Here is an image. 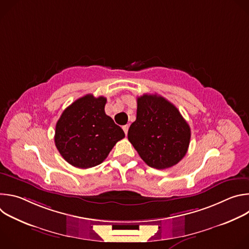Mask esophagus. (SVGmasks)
<instances>
[{
  "label": "esophagus",
  "mask_w": 249,
  "mask_h": 249,
  "mask_svg": "<svg viewBox=\"0 0 249 249\" xmlns=\"http://www.w3.org/2000/svg\"><path fill=\"white\" fill-rule=\"evenodd\" d=\"M122 128H123V131L125 132V134L127 135V133H128V129H129V126H128V125H124Z\"/></svg>",
  "instance_id": "1"
}]
</instances>
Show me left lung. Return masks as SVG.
I'll return each mask as SVG.
<instances>
[{
  "label": "left lung",
  "mask_w": 249,
  "mask_h": 249,
  "mask_svg": "<svg viewBox=\"0 0 249 249\" xmlns=\"http://www.w3.org/2000/svg\"><path fill=\"white\" fill-rule=\"evenodd\" d=\"M191 131L175 106L157 94L137 98V118L128 140L149 166L164 169L178 163L186 155Z\"/></svg>",
  "instance_id": "left-lung-1"
}]
</instances>
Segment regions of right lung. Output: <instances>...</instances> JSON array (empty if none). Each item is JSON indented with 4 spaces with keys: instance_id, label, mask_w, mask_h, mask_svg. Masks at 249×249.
I'll return each instance as SVG.
<instances>
[{
    "instance_id": "obj_1",
    "label": "right lung",
    "mask_w": 249,
    "mask_h": 249,
    "mask_svg": "<svg viewBox=\"0 0 249 249\" xmlns=\"http://www.w3.org/2000/svg\"><path fill=\"white\" fill-rule=\"evenodd\" d=\"M106 98L87 94L63 111L56 124L55 145L64 160L79 168L100 164L118 141L123 130L105 114Z\"/></svg>"
}]
</instances>
